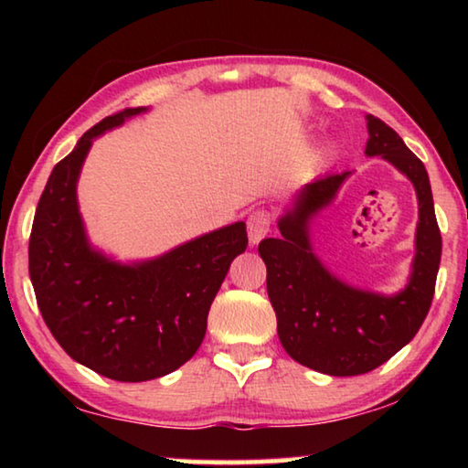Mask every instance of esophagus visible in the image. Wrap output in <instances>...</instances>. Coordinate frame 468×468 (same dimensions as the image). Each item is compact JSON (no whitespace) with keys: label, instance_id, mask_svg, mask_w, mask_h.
Returning <instances> with one entry per match:
<instances>
[{"label":"esophagus","instance_id":"34e87169","mask_svg":"<svg viewBox=\"0 0 468 468\" xmlns=\"http://www.w3.org/2000/svg\"><path fill=\"white\" fill-rule=\"evenodd\" d=\"M272 215L268 210H256L248 217V237L250 243L256 245L271 233L272 229Z\"/></svg>","mask_w":468,"mask_h":468}]
</instances>
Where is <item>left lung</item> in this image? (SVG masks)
<instances>
[{
	"mask_svg": "<svg viewBox=\"0 0 468 468\" xmlns=\"http://www.w3.org/2000/svg\"><path fill=\"white\" fill-rule=\"evenodd\" d=\"M367 156H382L413 181L419 197L417 253L410 281L384 297L335 279L314 256L307 220L328 206L351 173L315 179L295 208L279 220V239L260 241L266 289L276 312L281 345L301 366L328 376H359L376 369L413 340L430 312L441 258V235L425 165L390 125L367 115Z\"/></svg>",
	"mask_w": 468,
	"mask_h": 468,
	"instance_id": "8db88e82",
	"label": "left lung"
}]
</instances>
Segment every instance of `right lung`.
Returning a JSON list of instances; mask_svg holds the SVG:
<instances>
[{
  "label": "right lung",
  "mask_w": 468,
  "mask_h": 468,
  "mask_svg": "<svg viewBox=\"0 0 468 468\" xmlns=\"http://www.w3.org/2000/svg\"><path fill=\"white\" fill-rule=\"evenodd\" d=\"M140 111L105 117L55 165L28 243L47 328L74 361L117 382L167 376L194 357L229 266L248 248L245 223H235L133 266L90 250L76 202L78 176L92 140Z\"/></svg>",
  "instance_id": "add662e5"
}]
</instances>
